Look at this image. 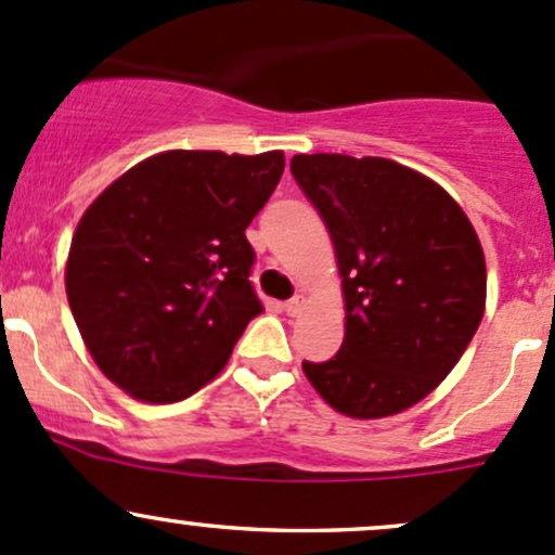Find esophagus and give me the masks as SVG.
Listing matches in <instances>:
<instances>
[{
	"label": "esophagus",
	"instance_id": "esophagus-1",
	"mask_svg": "<svg viewBox=\"0 0 555 555\" xmlns=\"http://www.w3.org/2000/svg\"><path fill=\"white\" fill-rule=\"evenodd\" d=\"M301 309H304V296H294V299L285 301V312H288L291 318L301 314Z\"/></svg>",
	"mask_w": 555,
	"mask_h": 555
}]
</instances>
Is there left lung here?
I'll return each instance as SVG.
<instances>
[{"label":"left lung","mask_w":555,"mask_h":555,"mask_svg":"<svg viewBox=\"0 0 555 555\" xmlns=\"http://www.w3.org/2000/svg\"><path fill=\"white\" fill-rule=\"evenodd\" d=\"M333 237L347 301L336 357L304 362L309 384L351 418H386L447 378L485 314V251L463 208L389 158H291Z\"/></svg>","instance_id":"obj_1"}]
</instances>
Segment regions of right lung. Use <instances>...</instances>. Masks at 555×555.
Listing matches in <instances>:
<instances>
[{
  "label": "right lung",
  "mask_w": 555,
  "mask_h": 555,
  "mask_svg": "<svg viewBox=\"0 0 555 555\" xmlns=\"http://www.w3.org/2000/svg\"><path fill=\"white\" fill-rule=\"evenodd\" d=\"M280 151H169L132 166L74 232L65 294L89 354L142 402H180L261 314L246 228L275 193Z\"/></svg>",
  "instance_id": "obj_1"
}]
</instances>
